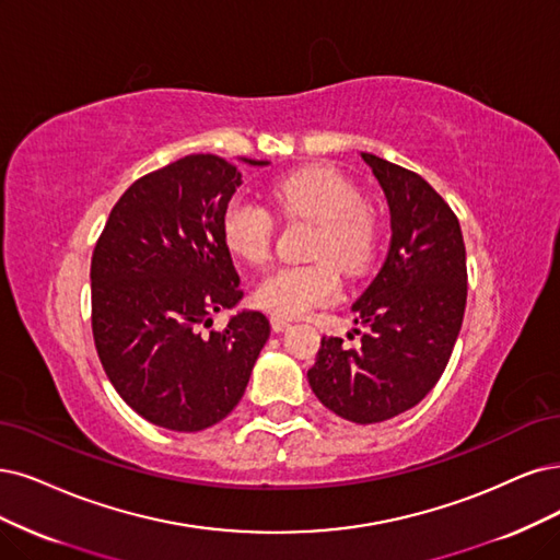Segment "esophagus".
Wrapping results in <instances>:
<instances>
[{
    "instance_id": "obj_1",
    "label": "esophagus",
    "mask_w": 560,
    "mask_h": 560,
    "mask_svg": "<svg viewBox=\"0 0 560 560\" xmlns=\"http://www.w3.org/2000/svg\"><path fill=\"white\" fill-rule=\"evenodd\" d=\"M269 323H272V329H275V332H283V329L291 327V320L283 318V316H272V318H269Z\"/></svg>"
}]
</instances>
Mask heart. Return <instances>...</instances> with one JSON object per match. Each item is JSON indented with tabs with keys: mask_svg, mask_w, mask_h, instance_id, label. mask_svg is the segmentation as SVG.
Listing matches in <instances>:
<instances>
[{
	"mask_svg": "<svg viewBox=\"0 0 560 560\" xmlns=\"http://www.w3.org/2000/svg\"><path fill=\"white\" fill-rule=\"evenodd\" d=\"M272 198L285 217L318 223L314 256L306 265H281L256 285V302L265 312L298 318L339 295L341 279L335 259L346 275H362L376 256V223L366 212L358 186L341 173L323 165L288 173L272 184ZM228 248L246 262H262L275 235V217L267 207L235 198L221 217ZM325 257H332L325 261Z\"/></svg>",
	"mask_w": 560,
	"mask_h": 560,
	"instance_id": "obj_1",
	"label": "heart"
}]
</instances>
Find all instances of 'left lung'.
<instances>
[{"label":"left lung","mask_w":560,"mask_h":560,"mask_svg":"<svg viewBox=\"0 0 560 560\" xmlns=\"http://www.w3.org/2000/svg\"><path fill=\"white\" fill-rule=\"evenodd\" d=\"M362 159L387 198L389 252L353 304L355 323L366 327L360 343L323 337L306 378L339 418L374 424L420 404L443 376L464 320L468 275L459 219L433 186L376 154Z\"/></svg>","instance_id":"8db88e82"}]
</instances>
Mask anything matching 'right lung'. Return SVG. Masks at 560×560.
I'll return each mask as SVG.
<instances>
[{
  "label": "right lung",
  "mask_w": 560,
  "mask_h": 560,
  "mask_svg": "<svg viewBox=\"0 0 560 560\" xmlns=\"http://www.w3.org/2000/svg\"><path fill=\"white\" fill-rule=\"evenodd\" d=\"M240 184L237 165L221 156H184L136 179L94 246L98 360L117 395L163 429L200 431L223 420L269 337L260 312L210 329L212 316L244 295L221 233Z\"/></svg>",
  "instance_id": "obj_1"
}]
</instances>
